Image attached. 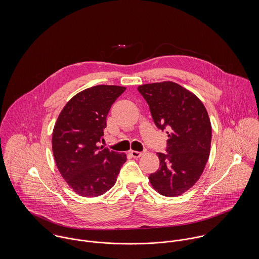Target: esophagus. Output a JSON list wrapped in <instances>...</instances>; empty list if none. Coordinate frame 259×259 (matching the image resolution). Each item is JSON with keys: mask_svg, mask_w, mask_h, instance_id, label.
<instances>
[{"mask_svg": "<svg viewBox=\"0 0 259 259\" xmlns=\"http://www.w3.org/2000/svg\"><path fill=\"white\" fill-rule=\"evenodd\" d=\"M143 153H144V152H142V151H136V150H131V154H132V156H133V157H135V158L141 157V156L143 155Z\"/></svg>", "mask_w": 259, "mask_h": 259, "instance_id": "esophagus-1", "label": "esophagus"}]
</instances>
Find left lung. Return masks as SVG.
I'll return each mask as SVG.
<instances>
[{"mask_svg": "<svg viewBox=\"0 0 259 259\" xmlns=\"http://www.w3.org/2000/svg\"><path fill=\"white\" fill-rule=\"evenodd\" d=\"M138 90L148 104L155 125L167 130L168 135L167 152H157L159 168L148 180L161 195L180 196L195 185L208 160V113L194 94L177 82L146 83Z\"/></svg>", "mask_w": 259, "mask_h": 259, "instance_id": "obj_1", "label": "left lung"}]
</instances>
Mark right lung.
<instances>
[{
    "instance_id": "obj_1",
    "label": "right lung",
    "mask_w": 259,
    "mask_h": 259,
    "mask_svg": "<svg viewBox=\"0 0 259 259\" xmlns=\"http://www.w3.org/2000/svg\"><path fill=\"white\" fill-rule=\"evenodd\" d=\"M124 87L100 84L74 96L60 112L52 137L55 161L63 179L75 193L96 197L116 182L124 152L100 146L111 105Z\"/></svg>"
}]
</instances>
